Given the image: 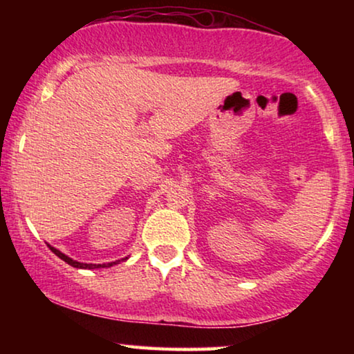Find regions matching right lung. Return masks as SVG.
Segmentation results:
<instances>
[{"instance_id":"right-lung-1","label":"right lung","mask_w":354,"mask_h":354,"mask_svg":"<svg viewBox=\"0 0 354 354\" xmlns=\"http://www.w3.org/2000/svg\"><path fill=\"white\" fill-rule=\"evenodd\" d=\"M50 246V245H48ZM50 250L53 251V253H55L57 258H61L62 261H66L67 264H71L72 268H77V269H100V268H111V266H114V264H119L120 261H114V263H108V264H85V263H79V261H74L72 258H69V256H66L64 253H61L59 250H56V248H53V246H50ZM127 258H124L122 261H125Z\"/></svg>"}]
</instances>
